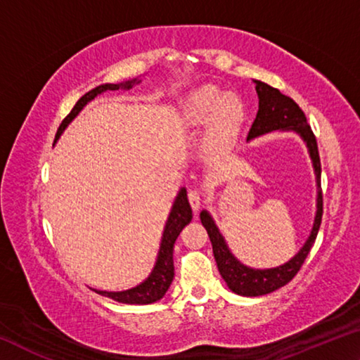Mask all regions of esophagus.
<instances>
[{
  "instance_id": "34e87169",
  "label": "esophagus",
  "mask_w": 360,
  "mask_h": 360,
  "mask_svg": "<svg viewBox=\"0 0 360 360\" xmlns=\"http://www.w3.org/2000/svg\"><path fill=\"white\" fill-rule=\"evenodd\" d=\"M187 197H188V203H191L192 210L198 211L200 206H202V203H203V193L197 191V188H192V191H188Z\"/></svg>"
}]
</instances>
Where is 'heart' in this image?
<instances>
[{"label": "heart", "instance_id": "obj_1", "mask_svg": "<svg viewBox=\"0 0 360 360\" xmlns=\"http://www.w3.org/2000/svg\"><path fill=\"white\" fill-rule=\"evenodd\" d=\"M243 122L245 106L238 96L225 94L212 85L195 90L182 106V124L187 129L208 125L205 144L211 154H222L236 143Z\"/></svg>", "mask_w": 360, "mask_h": 360}]
</instances>
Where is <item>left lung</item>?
<instances>
[{
	"mask_svg": "<svg viewBox=\"0 0 360 360\" xmlns=\"http://www.w3.org/2000/svg\"><path fill=\"white\" fill-rule=\"evenodd\" d=\"M255 92L259 96V111L252 122L251 130L248 133V141L251 139L265 135L271 131H295L297 135L304 141L309 152V157L313 160V168L316 174V184H318V205H316V216L314 224L309 233L308 240L304 241L303 248L298 251L294 257L284 265L275 268H265V270H255V268L243 265L241 262L230 252V249L225 243L224 236L219 231L217 225L212 221V217L208 211L200 212L203 227L208 231V236L212 245V252L219 268V273L227 283L229 289L238 295L245 297H259L270 294L283 285L288 284L294 278L300 266L303 265L304 259L308 257L309 251L314 245L316 236L321 227L322 221V191H321V158L318 150V143L316 136L308 125L304 112L300 109L297 103L283 95L278 89L271 87L262 81H254Z\"/></svg>",
	"mask_w": 360,
	"mask_h": 360,
	"instance_id": "8db88e82",
	"label": "left lung"
}]
</instances>
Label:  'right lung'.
Returning <instances> with one entry per match:
<instances>
[{"instance_id":"right-lung-1","label":"right lung","mask_w":360,"mask_h":360,"mask_svg":"<svg viewBox=\"0 0 360 360\" xmlns=\"http://www.w3.org/2000/svg\"><path fill=\"white\" fill-rule=\"evenodd\" d=\"M138 79H131V81H125L122 84H103L95 87L94 90L85 94L84 96L79 98V101L71 109V112L66 115L62 124H60L56 141L62 135L63 130L68 127L70 122L76 117V115L82 111V108L87 105L89 101H92L96 96L108 92V90H119V89H131L133 85L138 84ZM192 221V208L188 205L187 200V192L186 188L182 187L178 197H176L172 212H169L168 221L165 224V229H163L162 235V243L160 249H158V255L155 260V265L152 268L150 275L144 279L141 284H138L136 288L120 290V292H108V290H96V294L105 295L108 298H112V300L119 303H127V304H149L167 294V290L172 284L174 278V265H173V248L174 241L178 238L181 230L186 227V225Z\"/></svg>"}]
</instances>
